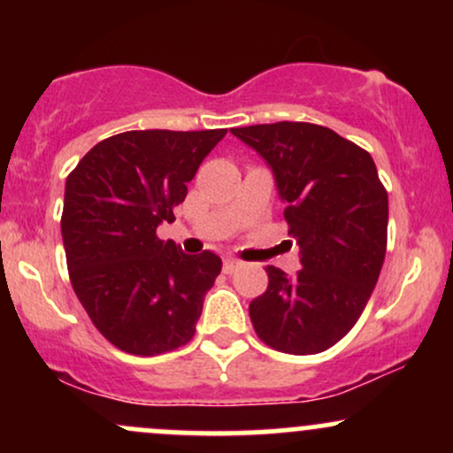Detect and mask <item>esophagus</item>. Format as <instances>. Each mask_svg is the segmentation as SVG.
<instances>
[{
  "instance_id": "34e87169",
  "label": "esophagus",
  "mask_w": 453,
  "mask_h": 453,
  "mask_svg": "<svg viewBox=\"0 0 453 453\" xmlns=\"http://www.w3.org/2000/svg\"><path fill=\"white\" fill-rule=\"evenodd\" d=\"M241 266H242V264L238 262V259H234V257L223 259V273H226V274H234Z\"/></svg>"
}]
</instances>
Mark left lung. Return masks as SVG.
<instances>
[{
  "label": "left lung",
  "mask_w": 453,
  "mask_h": 453,
  "mask_svg": "<svg viewBox=\"0 0 453 453\" xmlns=\"http://www.w3.org/2000/svg\"><path fill=\"white\" fill-rule=\"evenodd\" d=\"M232 134L273 168L303 264L294 277L266 266V292L249 304L256 334L294 356L330 349L360 319L386 259L388 191L375 161L315 123H264Z\"/></svg>",
  "instance_id": "8db88e82"
}]
</instances>
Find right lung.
Returning <instances> with one entry per match:
<instances>
[{"mask_svg": "<svg viewBox=\"0 0 453 453\" xmlns=\"http://www.w3.org/2000/svg\"><path fill=\"white\" fill-rule=\"evenodd\" d=\"M226 132H123L67 174L61 236L72 288L117 349L159 356L194 339L221 259L187 256L157 226L174 221L187 183Z\"/></svg>", "mask_w": 453, "mask_h": 453, "instance_id": "add662e5", "label": "right lung"}]
</instances>
